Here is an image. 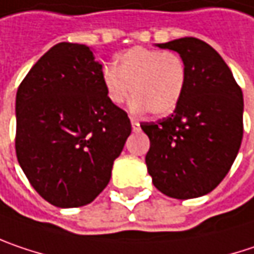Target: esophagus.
Segmentation results:
<instances>
[{
  "instance_id": "34e87169",
  "label": "esophagus",
  "mask_w": 254,
  "mask_h": 254,
  "mask_svg": "<svg viewBox=\"0 0 254 254\" xmlns=\"http://www.w3.org/2000/svg\"><path fill=\"white\" fill-rule=\"evenodd\" d=\"M131 127H133V131H138L140 130V123L134 118H131Z\"/></svg>"
}]
</instances>
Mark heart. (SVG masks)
<instances>
[{
    "label": "heart",
    "mask_w": 254,
    "mask_h": 254,
    "mask_svg": "<svg viewBox=\"0 0 254 254\" xmlns=\"http://www.w3.org/2000/svg\"><path fill=\"white\" fill-rule=\"evenodd\" d=\"M102 83L113 104L126 102L133 92V110L166 116L184 95L187 64L175 52L131 47L118 55L117 66L104 69Z\"/></svg>",
    "instance_id": "b5f03b06"
}]
</instances>
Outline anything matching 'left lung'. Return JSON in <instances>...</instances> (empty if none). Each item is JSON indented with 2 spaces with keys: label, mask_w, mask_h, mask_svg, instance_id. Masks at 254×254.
<instances>
[{
  "label": "left lung",
  "mask_w": 254,
  "mask_h": 254,
  "mask_svg": "<svg viewBox=\"0 0 254 254\" xmlns=\"http://www.w3.org/2000/svg\"><path fill=\"white\" fill-rule=\"evenodd\" d=\"M187 64L184 95L172 116L141 123L149 136L147 172L162 193L190 199L226 178L243 138V92L223 58L205 42L182 37L157 45Z\"/></svg>",
  "instance_id": "obj_1"
}]
</instances>
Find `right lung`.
Returning <instances> with one entry per match:
<instances>
[{"mask_svg":"<svg viewBox=\"0 0 254 254\" xmlns=\"http://www.w3.org/2000/svg\"><path fill=\"white\" fill-rule=\"evenodd\" d=\"M15 153L28 182L55 207L92 202L131 133L108 100L89 47L59 43L28 70L15 98Z\"/></svg>","mask_w":254,"mask_h":254,"instance_id":"right-lung-1","label":"right lung"}]
</instances>
